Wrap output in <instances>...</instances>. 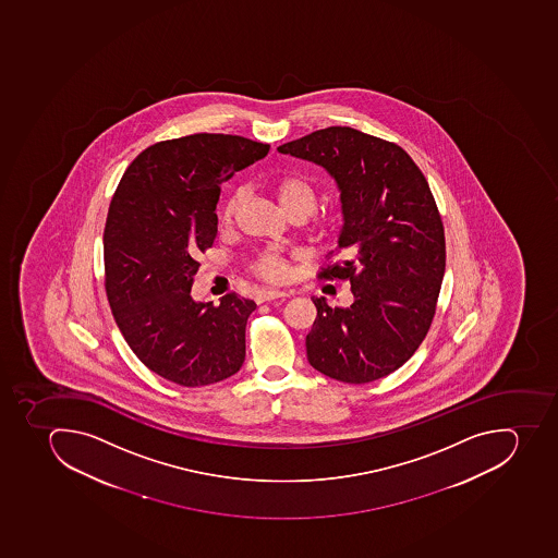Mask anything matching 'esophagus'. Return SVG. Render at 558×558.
Returning <instances> with one entry per match:
<instances>
[{
  "mask_svg": "<svg viewBox=\"0 0 558 558\" xmlns=\"http://www.w3.org/2000/svg\"><path fill=\"white\" fill-rule=\"evenodd\" d=\"M286 296L290 295L284 293V291L263 290L262 293H258V296H256V302L263 304V302H270V300L286 299Z\"/></svg>",
  "mask_w": 558,
  "mask_h": 558,
  "instance_id": "1",
  "label": "esophagus"
}]
</instances>
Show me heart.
I'll return each instance as SVG.
<instances>
[{"instance_id":"1","label":"heart","mask_w":558,"mask_h":558,"mask_svg":"<svg viewBox=\"0 0 558 558\" xmlns=\"http://www.w3.org/2000/svg\"><path fill=\"white\" fill-rule=\"evenodd\" d=\"M242 196H244L242 189H233L228 194L219 211L222 225L233 222L240 203H242ZM277 196H279V202L288 214H304L305 217L310 216L311 211L316 208V199H318L313 185L302 177H296V174L284 177L281 182L277 183ZM339 222H341L339 214L330 217V225H339ZM248 268H251L254 276L267 282H281L288 276V262H286L284 254L276 247L262 248L254 256Z\"/></svg>"}]
</instances>
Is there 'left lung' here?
<instances>
[{
    "mask_svg": "<svg viewBox=\"0 0 558 558\" xmlns=\"http://www.w3.org/2000/svg\"><path fill=\"white\" fill-rule=\"evenodd\" d=\"M332 174L342 225L324 281H350L353 304L313 299L305 338L314 369L344 384H369L417 352L436 313L445 272V233L432 189L412 157L352 126H327L279 146Z\"/></svg>",
    "mask_w": 558,
    "mask_h": 558,
    "instance_id": "left-lung-1",
    "label": "left lung"
}]
</instances>
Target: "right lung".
<instances>
[{
    "label": "right lung",
    "instance_id": "right-lung-1",
    "mask_svg": "<svg viewBox=\"0 0 558 558\" xmlns=\"http://www.w3.org/2000/svg\"><path fill=\"white\" fill-rule=\"evenodd\" d=\"M270 145L231 134L160 141L125 169L104 228V286L132 352L155 375L205 387L239 373L256 304L226 293L219 305L191 296L214 245L220 183L263 159Z\"/></svg>",
    "mask_w": 558,
    "mask_h": 558
}]
</instances>
